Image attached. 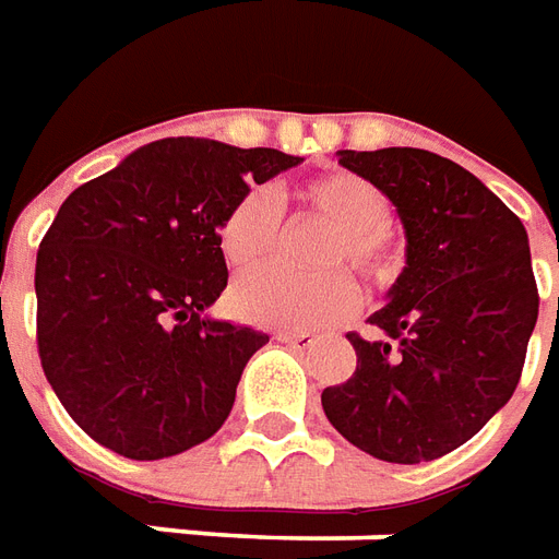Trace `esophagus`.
Wrapping results in <instances>:
<instances>
[{
  "instance_id": "1",
  "label": "esophagus",
  "mask_w": 559,
  "mask_h": 559,
  "mask_svg": "<svg viewBox=\"0 0 559 559\" xmlns=\"http://www.w3.org/2000/svg\"><path fill=\"white\" fill-rule=\"evenodd\" d=\"M280 343H288V346H295V349H310L319 343V334H312V331H280L276 334Z\"/></svg>"
}]
</instances>
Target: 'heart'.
Returning <instances> with one entry per match:
<instances>
[{
	"instance_id": "obj_1",
	"label": "heart",
	"mask_w": 559,
	"mask_h": 559,
	"mask_svg": "<svg viewBox=\"0 0 559 559\" xmlns=\"http://www.w3.org/2000/svg\"><path fill=\"white\" fill-rule=\"evenodd\" d=\"M298 204L334 225L319 252V267H343L370 286L388 283L397 271V252L388 235V201L382 189L352 171L312 177L298 189ZM280 237V210L264 189H249L225 210L216 225V247L228 267L243 271L273 252ZM358 304V288L343 271L298 276L283 267H259L237 280L231 310L252 324L310 331L346 319Z\"/></svg>"
}]
</instances>
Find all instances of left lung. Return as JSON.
Returning <instances> with one entry per match:
<instances>
[{"label":"left lung","instance_id":"1","mask_svg":"<svg viewBox=\"0 0 559 559\" xmlns=\"http://www.w3.org/2000/svg\"><path fill=\"white\" fill-rule=\"evenodd\" d=\"M382 189L406 235V267L370 316L382 336L349 334L358 367L322 391L328 421L388 463L437 461L509 403L539 319L524 223L457 162L415 146L340 150Z\"/></svg>","mask_w":559,"mask_h":559}]
</instances>
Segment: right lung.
<instances>
[{"label":"right lung","mask_w":559,"mask_h":559,"mask_svg":"<svg viewBox=\"0 0 559 559\" xmlns=\"http://www.w3.org/2000/svg\"><path fill=\"white\" fill-rule=\"evenodd\" d=\"M271 146L162 138L78 186L35 261L38 355L66 413L132 461L210 439L267 334L210 319L228 286L216 225L300 165Z\"/></svg>","instance_id":"right-lung-1"}]
</instances>
